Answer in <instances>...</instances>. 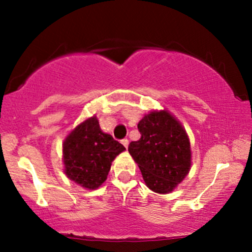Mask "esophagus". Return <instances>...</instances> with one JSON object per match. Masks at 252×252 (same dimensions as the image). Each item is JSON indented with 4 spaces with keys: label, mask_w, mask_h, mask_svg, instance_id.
Returning a JSON list of instances; mask_svg holds the SVG:
<instances>
[{
    "label": "esophagus",
    "mask_w": 252,
    "mask_h": 252,
    "mask_svg": "<svg viewBox=\"0 0 252 252\" xmlns=\"http://www.w3.org/2000/svg\"><path fill=\"white\" fill-rule=\"evenodd\" d=\"M122 144H123V146L126 147V149H128V145H129V140L128 139H123V140H122Z\"/></svg>",
    "instance_id": "esophagus-1"
}]
</instances>
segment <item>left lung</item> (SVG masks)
<instances>
[{
  "instance_id": "8db88e82",
  "label": "left lung",
  "mask_w": 252,
  "mask_h": 252,
  "mask_svg": "<svg viewBox=\"0 0 252 252\" xmlns=\"http://www.w3.org/2000/svg\"><path fill=\"white\" fill-rule=\"evenodd\" d=\"M141 138L129 144L147 188L158 194L173 191L191 167V150L185 129L168 111H152L139 122Z\"/></svg>"
}]
</instances>
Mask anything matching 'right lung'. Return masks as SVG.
Returning <instances> with one entry per match:
<instances>
[{
	"instance_id": "obj_1",
	"label": "right lung",
	"mask_w": 252,
	"mask_h": 252,
	"mask_svg": "<svg viewBox=\"0 0 252 252\" xmlns=\"http://www.w3.org/2000/svg\"><path fill=\"white\" fill-rule=\"evenodd\" d=\"M124 150L101 130L94 116L75 126L63 142L64 173L85 189H97L107 179L113 159Z\"/></svg>"
}]
</instances>
